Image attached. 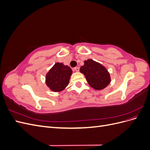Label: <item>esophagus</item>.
<instances>
[{
    "label": "esophagus",
    "mask_w": 150,
    "mask_h": 150,
    "mask_svg": "<svg viewBox=\"0 0 150 150\" xmlns=\"http://www.w3.org/2000/svg\"><path fill=\"white\" fill-rule=\"evenodd\" d=\"M74 71H76V72H79V68L78 67H74Z\"/></svg>",
    "instance_id": "34e87169"
}]
</instances>
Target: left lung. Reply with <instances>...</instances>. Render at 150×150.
Instances as JSON below:
<instances>
[{
	"mask_svg": "<svg viewBox=\"0 0 150 150\" xmlns=\"http://www.w3.org/2000/svg\"><path fill=\"white\" fill-rule=\"evenodd\" d=\"M80 72L84 75L91 87L96 90L103 89L111 82L110 74L106 67L91 59L84 61Z\"/></svg>",
	"mask_w": 150,
	"mask_h": 150,
	"instance_id": "1",
	"label": "left lung"
}]
</instances>
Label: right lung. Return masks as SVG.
Masks as SVG:
<instances>
[{
  "label": "right lung",
  "mask_w": 150,
  "mask_h": 150,
  "mask_svg": "<svg viewBox=\"0 0 150 150\" xmlns=\"http://www.w3.org/2000/svg\"><path fill=\"white\" fill-rule=\"evenodd\" d=\"M72 73V71L69 66L56 62L46 74V85L54 92L61 91L69 84Z\"/></svg>",
  "instance_id": "right-lung-1"
}]
</instances>
